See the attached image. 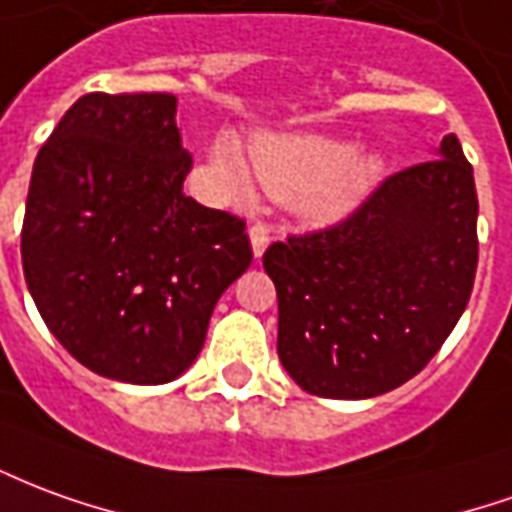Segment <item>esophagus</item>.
<instances>
[{"label": "esophagus", "instance_id": "1", "mask_svg": "<svg viewBox=\"0 0 512 512\" xmlns=\"http://www.w3.org/2000/svg\"><path fill=\"white\" fill-rule=\"evenodd\" d=\"M249 241H252V252H255V257H260L266 252L268 241H271V227L263 224V221L252 224V227H249Z\"/></svg>", "mask_w": 512, "mask_h": 512}]
</instances>
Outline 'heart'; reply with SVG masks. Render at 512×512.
Segmentation results:
<instances>
[{"mask_svg": "<svg viewBox=\"0 0 512 512\" xmlns=\"http://www.w3.org/2000/svg\"><path fill=\"white\" fill-rule=\"evenodd\" d=\"M213 166L232 194H252V169L235 138L221 135ZM252 166L268 194L293 199L310 224L346 219L382 177L377 155H352V144L327 135H263L252 149Z\"/></svg>", "mask_w": 512, "mask_h": 512, "instance_id": "1", "label": "heart"}]
</instances>
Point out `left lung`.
I'll list each match as a JSON object with an SVG mask.
<instances>
[{"instance_id": "8db88e82", "label": "left lung", "mask_w": 512, "mask_h": 512, "mask_svg": "<svg viewBox=\"0 0 512 512\" xmlns=\"http://www.w3.org/2000/svg\"><path fill=\"white\" fill-rule=\"evenodd\" d=\"M474 169L455 135L332 227L288 235L263 268L277 355L302 391L371 399L405 385L463 316L477 274Z\"/></svg>"}]
</instances>
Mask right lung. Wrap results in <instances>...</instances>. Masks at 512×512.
<instances>
[{"mask_svg": "<svg viewBox=\"0 0 512 512\" xmlns=\"http://www.w3.org/2000/svg\"><path fill=\"white\" fill-rule=\"evenodd\" d=\"M177 96L85 94L35 157L21 263L38 313L82 366L160 385L202 352L252 263L246 221L182 194Z\"/></svg>", "mask_w": 512, "mask_h": 512, "instance_id": "add662e5", "label": "right lung"}]
</instances>
